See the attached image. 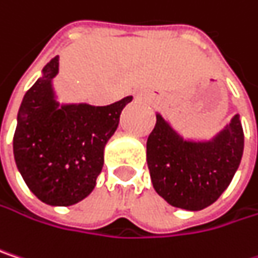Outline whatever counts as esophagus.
I'll use <instances>...</instances> for the list:
<instances>
[{
  "label": "esophagus",
  "mask_w": 258,
  "mask_h": 258,
  "mask_svg": "<svg viewBox=\"0 0 258 258\" xmlns=\"http://www.w3.org/2000/svg\"><path fill=\"white\" fill-rule=\"evenodd\" d=\"M136 99H137V100H145L146 97H145V94H137V96H136Z\"/></svg>",
  "instance_id": "obj_1"
}]
</instances>
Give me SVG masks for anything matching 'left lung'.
Returning <instances> with one entry per match:
<instances>
[{"label": "left lung", "instance_id": "1", "mask_svg": "<svg viewBox=\"0 0 258 258\" xmlns=\"http://www.w3.org/2000/svg\"><path fill=\"white\" fill-rule=\"evenodd\" d=\"M244 152V130L236 113L211 140L180 136L156 113L148 137L146 161L153 189L170 205L199 211L220 198L235 176Z\"/></svg>", "mask_w": 258, "mask_h": 258}]
</instances>
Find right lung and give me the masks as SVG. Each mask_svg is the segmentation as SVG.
<instances>
[{
	"label": "right lung",
	"mask_w": 258,
	"mask_h": 258,
	"mask_svg": "<svg viewBox=\"0 0 258 258\" xmlns=\"http://www.w3.org/2000/svg\"><path fill=\"white\" fill-rule=\"evenodd\" d=\"M59 56L26 91L13 137L16 165L36 198L69 207L88 197L103 168L107 140L131 96L107 106L60 105L53 90Z\"/></svg>",
	"instance_id": "obj_1"
}]
</instances>
